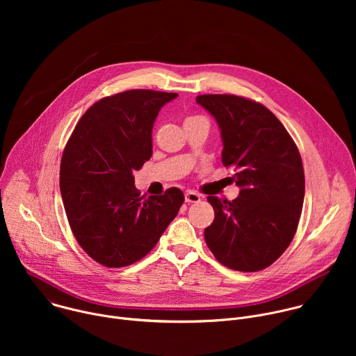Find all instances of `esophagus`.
Instances as JSON below:
<instances>
[{"mask_svg": "<svg viewBox=\"0 0 356 356\" xmlns=\"http://www.w3.org/2000/svg\"><path fill=\"white\" fill-rule=\"evenodd\" d=\"M186 202H198L200 201V194L194 193V191H187L184 195Z\"/></svg>", "mask_w": 356, "mask_h": 356, "instance_id": "1", "label": "esophagus"}]
</instances>
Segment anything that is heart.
Masks as SVG:
<instances>
[{
    "label": "heart",
    "instance_id": "1",
    "mask_svg": "<svg viewBox=\"0 0 356 356\" xmlns=\"http://www.w3.org/2000/svg\"><path fill=\"white\" fill-rule=\"evenodd\" d=\"M195 118H198V117H193V118H188V120H195ZM188 120H187V121H188Z\"/></svg>",
    "mask_w": 356,
    "mask_h": 356
}]
</instances>
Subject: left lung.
I'll return each instance as SVG.
<instances>
[{
  "label": "left lung",
  "mask_w": 356,
  "mask_h": 356,
  "mask_svg": "<svg viewBox=\"0 0 356 356\" xmlns=\"http://www.w3.org/2000/svg\"><path fill=\"white\" fill-rule=\"evenodd\" d=\"M217 121L222 163L235 169L239 195H209L216 217L204 229L207 246L224 266L258 272L290 245L304 201L300 152L283 124L265 106L232 94L197 95Z\"/></svg>",
  "instance_id": "obj_1"
}]
</instances>
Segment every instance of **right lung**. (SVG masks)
I'll list each match as a JSON object with an SVG mask.
<instances>
[{
    "mask_svg": "<svg viewBox=\"0 0 356 356\" xmlns=\"http://www.w3.org/2000/svg\"><path fill=\"white\" fill-rule=\"evenodd\" d=\"M176 92L128 90L104 97L77 122L63 150L60 193L74 238L88 257L122 268L154 249L184 194L140 197L134 172L152 156V128Z\"/></svg>",
    "mask_w": 356,
    "mask_h": 356,
    "instance_id": "obj_1",
    "label": "right lung"
}]
</instances>
